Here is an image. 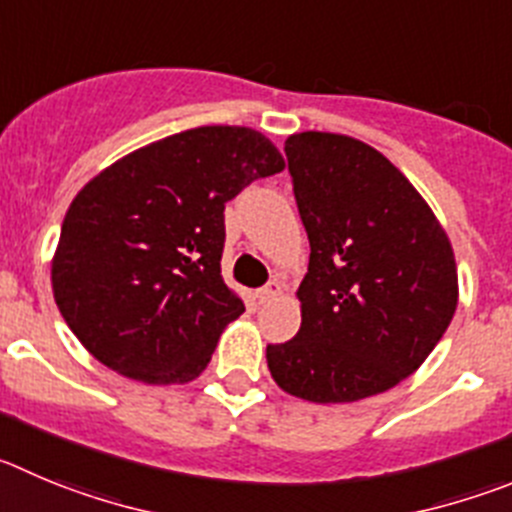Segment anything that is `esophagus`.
<instances>
[{
	"label": "esophagus",
	"mask_w": 512,
	"mask_h": 512,
	"mask_svg": "<svg viewBox=\"0 0 512 512\" xmlns=\"http://www.w3.org/2000/svg\"><path fill=\"white\" fill-rule=\"evenodd\" d=\"M280 295H283V285H280L278 280H272V283H267L265 288L257 293V298H260V303H270V300L280 298Z\"/></svg>",
	"instance_id": "34e87169"
}]
</instances>
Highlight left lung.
Instances as JSON below:
<instances>
[{"mask_svg": "<svg viewBox=\"0 0 512 512\" xmlns=\"http://www.w3.org/2000/svg\"><path fill=\"white\" fill-rule=\"evenodd\" d=\"M310 262L300 331L267 346L288 394L343 404L412 376L457 308L450 237L412 181L369 143L305 131L285 141Z\"/></svg>", "mask_w": 512, "mask_h": 512, "instance_id": "obj_1", "label": "left lung"}]
</instances>
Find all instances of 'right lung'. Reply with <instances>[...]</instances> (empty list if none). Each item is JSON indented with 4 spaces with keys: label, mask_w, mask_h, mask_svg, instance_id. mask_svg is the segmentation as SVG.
I'll use <instances>...</instances> for the list:
<instances>
[{
    "label": "right lung",
    "mask_w": 512,
    "mask_h": 512,
    "mask_svg": "<svg viewBox=\"0 0 512 512\" xmlns=\"http://www.w3.org/2000/svg\"><path fill=\"white\" fill-rule=\"evenodd\" d=\"M285 169L245 126L148 143L78 191L52 257L62 318L100 364L143 384L197 379L245 305L222 280L224 204Z\"/></svg>",
    "instance_id": "add662e5"
}]
</instances>
